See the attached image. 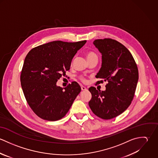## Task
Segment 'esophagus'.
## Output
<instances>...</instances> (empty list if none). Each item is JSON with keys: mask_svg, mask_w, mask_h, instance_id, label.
Wrapping results in <instances>:
<instances>
[{"mask_svg": "<svg viewBox=\"0 0 158 158\" xmlns=\"http://www.w3.org/2000/svg\"><path fill=\"white\" fill-rule=\"evenodd\" d=\"M81 90H83V91L87 90V88L86 87H85V86H81Z\"/></svg>", "mask_w": 158, "mask_h": 158, "instance_id": "esophagus-1", "label": "esophagus"}]
</instances>
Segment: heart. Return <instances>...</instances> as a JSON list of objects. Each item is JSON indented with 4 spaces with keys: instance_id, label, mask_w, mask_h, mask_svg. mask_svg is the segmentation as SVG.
<instances>
[{
    "instance_id": "obj_1",
    "label": "heart",
    "mask_w": 158,
    "mask_h": 158,
    "mask_svg": "<svg viewBox=\"0 0 158 158\" xmlns=\"http://www.w3.org/2000/svg\"><path fill=\"white\" fill-rule=\"evenodd\" d=\"M86 57H87V59H89V58H93V57H97V55H96L94 52L89 51V52H88L87 53V54H86ZM80 80L82 82H83V83H85V82L86 81V78H85V77H83V76L80 77Z\"/></svg>"
}]
</instances>
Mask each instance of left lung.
Listing matches in <instances>:
<instances>
[{
  "label": "left lung",
  "mask_w": 158,
  "mask_h": 158,
  "mask_svg": "<svg viewBox=\"0 0 158 158\" xmlns=\"http://www.w3.org/2000/svg\"><path fill=\"white\" fill-rule=\"evenodd\" d=\"M94 44L102 55V64L96 78L103 79L96 84L108 81L106 90L89 88L92 98L89 106L93 113L105 120L123 113L131 105L139 79L135 60L121 43L111 38L95 40Z\"/></svg>",
  "instance_id": "obj_1"
}]
</instances>
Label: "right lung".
Listing matches in <instances>:
<instances>
[{"instance_id":"obj_1","label":"right lung","mask_w":158,"mask_h":158,"mask_svg":"<svg viewBox=\"0 0 158 158\" xmlns=\"http://www.w3.org/2000/svg\"><path fill=\"white\" fill-rule=\"evenodd\" d=\"M86 43L52 41L32 48L27 55L21 83L27 102L39 117L56 121L69 111L81 87L73 81L63 88L56 82L66 75L73 56Z\"/></svg>"}]
</instances>
